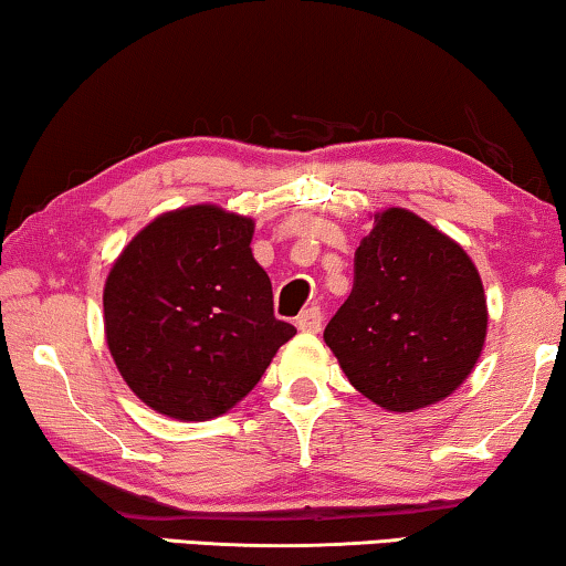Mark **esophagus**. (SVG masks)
I'll use <instances>...</instances> for the list:
<instances>
[{
	"mask_svg": "<svg viewBox=\"0 0 566 566\" xmlns=\"http://www.w3.org/2000/svg\"><path fill=\"white\" fill-rule=\"evenodd\" d=\"M322 319H324L322 308L319 306H312V308H306V312L298 314L296 327L301 332H319L322 329Z\"/></svg>",
	"mask_w": 566,
	"mask_h": 566,
	"instance_id": "obj_1",
	"label": "esophagus"
}]
</instances>
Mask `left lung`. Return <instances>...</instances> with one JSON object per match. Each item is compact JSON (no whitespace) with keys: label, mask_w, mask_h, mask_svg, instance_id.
I'll use <instances>...</instances> for the list:
<instances>
[{"label":"left lung","mask_w":566,"mask_h":566,"mask_svg":"<svg viewBox=\"0 0 566 566\" xmlns=\"http://www.w3.org/2000/svg\"><path fill=\"white\" fill-rule=\"evenodd\" d=\"M353 291L324 329L347 381L389 412H415L467 381L486 337V298L461 244L405 208L374 216Z\"/></svg>","instance_id":"left-lung-1"}]
</instances>
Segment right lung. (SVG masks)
<instances>
[{"mask_svg": "<svg viewBox=\"0 0 566 566\" xmlns=\"http://www.w3.org/2000/svg\"><path fill=\"white\" fill-rule=\"evenodd\" d=\"M254 221L219 206L161 213L105 281V337L144 405L185 422L229 412L296 327L275 319L273 285L252 258Z\"/></svg>", "mask_w": 566, "mask_h": 566, "instance_id": "add662e5", "label": "right lung"}]
</instances>
